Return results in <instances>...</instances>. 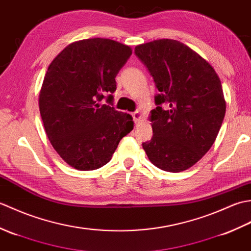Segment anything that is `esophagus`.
<instances>
[{"mask_svg":"<svg viewBox=\"0 0 251 251\" xmlns=\"http://www.w3.org/2000/svg\"><path fill=\"white\" fill-rule=\"evenodd\" d=\"M131 115H132V119H134L135 123L139 122L141 120V117H142V114H141L140 111H136V112H134V113H131Z\"/></svg>","mask_w":251,"mask_h":251,"instance_id":"esophagus-1","label":"esophagus"}]
</instances>
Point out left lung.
Here are the masks:
<instances>
[{
    "label": "left lung",
    "mask_w": 251,
    "mask_h": 251,
    "mask_svg": "<svg viewBox=\"0 0 251 251\" xmlns=\"http://www.w3.org/2000/svg\"><path fill=\"white\" fill-rule=\"evenodd\" d=\"M135 54L158 89L151 111L153 137L142 148L170 173L190 168L214 145L226 114L219 76L197 52L176 40L136 46Z\"/></svg>",
    "instance_id": "obj_1"
}]
</instances>
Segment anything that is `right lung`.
<instances>
[{
	"instance_id": "obj_1",
	"label": "right lung",
	"mask_w": 251,
	"mask_h": 251,
	"mask_svg": "<svg viewBox=\"0 0 251 251\" xmlns=\"http://www.w3.org/2000/svg\"><path fill=\"white\" fill-rule=\"evenodd\" d=\"M130 55L129 46L96 37L67 46L47 69L39 99L42 121L51 146L75 169L102 167L132 130L131 115L112 106L115 77Z\"/></svg>"
}]
</instances>
